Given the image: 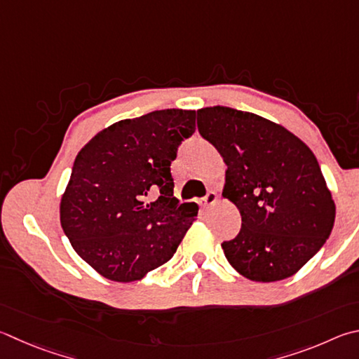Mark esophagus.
I'll return each instance as SVG.
<instances>
[{
  "label": "esophagus",
  "instance_id": "esophagus-1",
  "mask_svg": "<svg viewBox=\"0 0 359 359\" xmlns=\"http://www.w3.org/2000/svg\"><path fill=\"white\" fill-rule=\"evenodd\" d=\"M218 201V194L215 191H208L204 198H202V202H204V205H212L215 202Z\"/></svg>",
  "mask_w": 359,
  "mask_h": 359
}]
</instances>
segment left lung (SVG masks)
Returning a JSON list of instances; mask_svg holds the SVG:
<instances>
[{
    "instance_id": "left-lung-1",
    "label": "left lung",
    "mask_w": 359,
    "mask_h": 359,
    "mask_svg": "<svg viewBox=\"0 0 359 359\" xmlns=\"http://www.w3.org/2000/svg\"><path fill=\"white\" fill-rule=\"evenodd\" d=\"M198 128L227 165L223 198L242 215L238 236L221 245L229 264L257 283L295 275L336 217L316 155L279 123L229 107L198 109Z\"/></svg>"
}]
</instances>
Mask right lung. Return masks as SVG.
<instances>
[{"instance_id":"obj_1","label":"right lung","mask_w":359,"mask_h":359,"mask_svg":"<svg viewBox=\"0 0 359 359\" xmlns=\"http://www.w3.org/2000/svg\"><path fill=\"white\" fill-rule=\"evenodd\" d=\"M194 130L193 109H160L103 128L78 152L61 226L103 278L138 281L174 256L199 207L174 198L171 163Z\"/></svg>"}]
</instances>
